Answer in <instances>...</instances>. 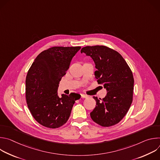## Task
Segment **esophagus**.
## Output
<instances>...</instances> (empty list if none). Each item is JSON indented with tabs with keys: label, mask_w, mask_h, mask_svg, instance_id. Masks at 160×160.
I'll list each match as a JSON object with an SVG mask.
<instances>
[{
	"label": "esophagus",
	"mask_w": 160,
	"mask_h": 160,
	"mask_svg": "<svg viewBox=\"0 0 160 160\" xmlns=\"http://www.w3.org/2000/svg\"><path fill=\"white\" fill-rule=\"evenodd\" d=\"M81 98H87L88 96L85 94H81Z\"/></svg>",
	"instance_id": "esophagus-1"
}]
</instances>
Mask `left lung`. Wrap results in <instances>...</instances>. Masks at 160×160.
<instances>
[{"mask_svg": "<svg viewBox=\"0 0 160 160\" xmlns=\"http://www.w3.org/2000/svg\"><path fill=\"white\" fill-rule=\"evenodd\" d=\"M83 52L94 61L95 77L107 90L102 99L93 97L96 105L90 117L102 127L115 125L126 115L132 102V72L121 54L106 46H86L81 49Z\"/></svg>", "mask_w": 160, "mask_h": 160, "instance_id": "obj_1", "label": "left lung"}]
</instances>
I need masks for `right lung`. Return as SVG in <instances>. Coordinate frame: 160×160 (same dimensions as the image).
<instances>
[{
  "label": "right lung",
  "mask_w": 160,
  "mask_h": 160,
  "mask_svg": "<svg viewBox=\"0 0 160 160\" xmlns=\"http://www.w3.org/2000/svg\"><path fill=\"white\" fill-rule=\"evenodd\" d=\"M81 47H52L40 53L26 78V99L29 110L40 125L50 128L63 125L69 119L78 94L58 95L61 78Z\"/></svg>",
  "instance_id": "add662e5"
}]
</instances>
